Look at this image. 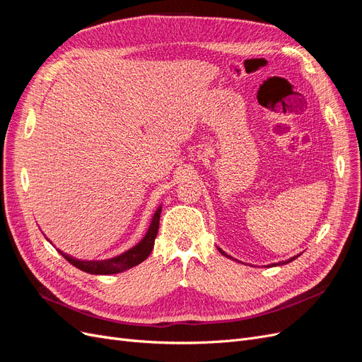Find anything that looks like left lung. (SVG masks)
Masks as SVG:
<instances>
[{"label":"left lung","instance_id":"obj_1","mask_svg":"<svg viewBox=\"0 0 362 362\" xmlns=\"http://www.w3.org/2000/svg\"><path fill=\"white\" fill-rule=\"evenodd\" d=\"M217 249H218V252H221V254H222V255H225V257H228V258H233V257H229L228 254H225V252H223V250H222L221 247H217ZM299 255H300V254H299ZM299 255H296V257H291V258H290V259H287V261H279V262H273V264H269V266L272 267V266H281V264H287V262H290V261L296 259V258H298Z\"/></svg>","mask_w":362,"mask_h":362}]
</instances>
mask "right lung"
<instances>
[{
    "label": "right lung",
    "mask_w": 362,
    "mask_h": 362,
    "mask_svg": "<svg viewBox=\"0 0 362 362\" xmlns=\"http://www.w3.org/2000/svg\"><path fill=\"white\" fill-rule=\"evenodd\" d=\"M160 213H161V206L157 208V211L152 217L151 225L148 228V231L145 234V237L140 240V242L133 246L131 249L125 250L124 254H120L117 257L108 258V259H96V261H83V259H76L68 254H64L60 249L59 254L63 255L64 259H68L72 266H75L76 269H80L86 273H90V275H115V273H120L124 270H128L131 267H134L140 262H144L149 254L152 247H154V242L156 237L158 233V225H160Z\"/></svg>",
    "instance_id": "1"
}]
</instances>
